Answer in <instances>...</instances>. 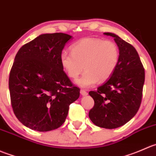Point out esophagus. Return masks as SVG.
Segmentation results:
<instances>
[{"label": "esophagus", "mask_w": 156, "mask_h": 156, "mask_svg": "<svg viewBox=\"0 0 156 156\" xmlns=\"http://www.w3.org/2000/svg\"><path fill=\"white\" fill-rule=\"evenodd\" d=\"M80 94H81L82 95H87V92L86 91H85L84 89H81L80 90Z\"/></svg>", "instance_id": "1"}]
</instances>
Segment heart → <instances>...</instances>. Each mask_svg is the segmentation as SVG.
Here are the masks:
<instances>
[{
  "instance_id": "1",
  "label": "heart",
  "mask_w": 156,
  "mask_h": 156,
  "mask_svg": "<svg viewBox=\"0 0 156 156\" xmlns=\"http://www.w3.org/2000/svg\"><path fill=\"white\" fill-rule=\"evenodd\" d=\"M119 60V48L114 41L96 38H82L71 46V53L63 51L60 56L61 67L73 80L78 77L84 67L86 72L76 82L84 88L108 80Z\"/></svg>"
}]
</instances>
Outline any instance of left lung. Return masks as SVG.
Here are the masks:
<instances>
[{
    "mask_svg": "<svg viewBox=\"0 0 156 156\" xmlns=\"http://www.w3.org/2000/svg\"><path fill=\"white\" fill-rule=\"evenodd\" d=\"M114 38L120 51V60L112 76L96 91H90L95 104L89 112L94 124L115 129L128 122L140 107L145 81V70L138 53L132 44L117 35Z\"/></svg>",
    "mask_w": 156,
    "mask_h": 156,
    "instance_id": "left-lung-1",
    "label": "left lung"
}]
</instances>
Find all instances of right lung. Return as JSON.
I'll list each match as a JSON object with an SVG mask.
<instances>
[{
    "label": "right lung",
    "instance_id": "add662e5",
    "mask_svg": "<svg viewBox=\"0 0 156 156\" xmlns=\"http://www.w3.org/2000/svg\"><path fill=\"white\" fill-rule=\"evenodd\" d=\"M72 38L65 33L42 34L18 51L9 76L14 115L32 130L46 132L61 127L71 103L80 97L64 71L60 56Z\"/></svg>",
    "mask_w": 156,
    "mask_h": 156
}]
</instances>
